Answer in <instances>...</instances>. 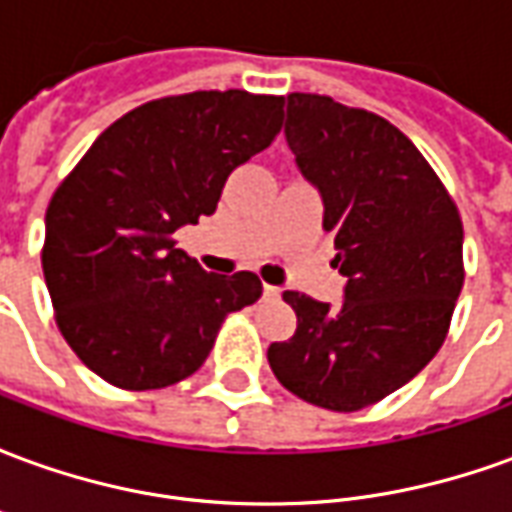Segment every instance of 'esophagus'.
<instances>
[{
  "mask_svg": "<svg viewBox=\"0 0 512 512\" xmlns=\"http://www.w3.org/2000/svg\"><path fill=\"white\" fill-rule=\"evenodd\" d=\"M263 296H266V299H279V288H274V285H263Z\"/></svg>",
  "mask_w": 512,
  "mask_h": 512,
  "instance_id": "34e87169",
  "label": "esophagus"
}]
</instances>
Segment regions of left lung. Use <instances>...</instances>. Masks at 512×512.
<instances>
[{
	"label": "left lung",
	"instance_id": "1",
	"mask_svg": "<svg viewBox=\"0 0 512 512\" xmlns=\"http://www.w3.org/2000/svg\"><path fill=\"white\" fill-rule=\"evenodd\" d=\"M285 139L321 194L345 288L340 307L285 290L299 323L268 345V365L312 406L359 411L444 343L463 288L461 216L414 142L373 112L290 93Z\"/></svg>",
	"mask_w": 512,
	"mask_h": 512
}]
</instances>
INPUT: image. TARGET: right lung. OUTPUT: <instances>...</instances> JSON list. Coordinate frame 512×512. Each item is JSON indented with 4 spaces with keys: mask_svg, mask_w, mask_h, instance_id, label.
Instances as JSON below:
<instances>
[{
    "mask_svg": "<svg viewBox=\"0 0 512 512\" xmlns=\"http://www.w3.org/2000/svg\"><path fill=\"white\" fill-rule=\"evenodd\" d=\"M282 104L202 90L136 106L54 191L43 277L62 337L95 376L120 389L178 384L224 318L260 299L252 271L208 274L175 233L211 216L230 172L274 142Z\"/></svg>",
    "mask_w": 512,
    "mask_h": 512,
    "instance_id": "add662e5",
    "label": "right lung"
}]
</instances>
